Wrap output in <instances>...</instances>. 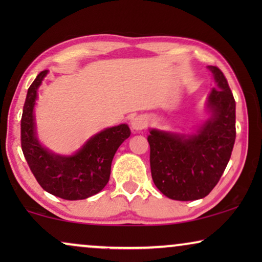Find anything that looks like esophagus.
<instances>
[{
  "mask_svg": "<svg viewBox=\"0 0 262 262\" xmlns=\"http://www.w3.org/2000/svg\"><path fill=\"white\" fill-rule=\"evenodd\" d=\"M146 126V118L144 116H137L131 120V127L135 131H141Z\"/></svg>",
  "mask_w": 262,
  "mask_h": 262,
  "instance_id": "1",
  "label": "esophagus"
}]
</instances>
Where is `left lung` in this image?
<instances>
[{"instance_id": "8db88e82", "label": "left lung", "mask_w": 262, "mask_h": 262, "mask_svg": "<svg viewBox=\"0 0 262 262\" xmlns=\"http://www.w3.org/2000/svg\"><path fill=\"white\" fill-rule=\"evenodd\" d=\"M209 69L217 83L207 99L210 119L195 135L150 130L148 136L154 184L174 200L187 202L209 194L224 173L234 148V95L221 69Z\"/></svg>"}]
</instances>
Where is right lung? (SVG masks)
<instances>
[{"mask_svg":"<svg viewBox=\"0 0 262 262\" xmlns=\"http://www.w3.org/2000/svg\"><path fill=\"white\" fill-rule=\"evenodd\" d=\"M48 70L35 77L27 91L21 117V148L42 189L66 200L96 194L107 185L114 154L131 131L126 124L106 128L89 139L73 156L56 155L40 145L35 136L33 108L37 91Z\"/></svg>","mask_w":262,"mask_h":262,"instance_id":"1","label":"right lung"}]
</instances>
